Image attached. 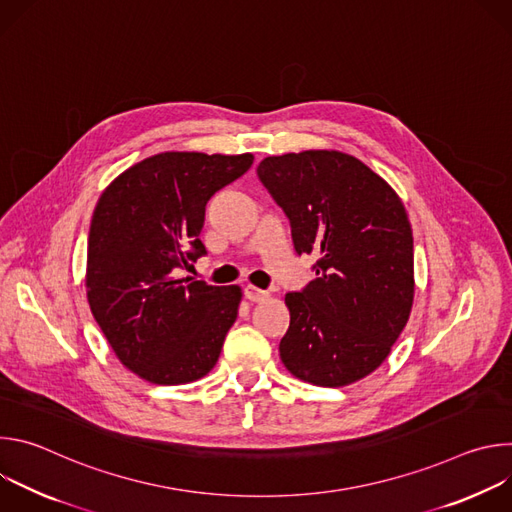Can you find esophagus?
Masks as SVG:
<instances>
[{
  "label": "esophagus",
  "instance_id": "1",
  "mask_svg": "<svg viewBox=\"0 0 512 512\" xmlns=\"http://www.w3.org/2000/svg\"><path fill=\"white\" fill-rule=\"evenodd\" d=\"M243 294H245V298L251 300V302H263V300L269 296L265 289H259V287H255V285H245Z\"/></svg>",
  "mask_w": 512,
  "mask_h": 512
}]
</instances>
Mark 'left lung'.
<instances>
[{
	"mask_svg": "<svg viewBox=\"0 0 512 512\" xmlns=\"http://www.w3.org/2000/svg\"><path fill=\"white\" fill-rule=\"evenodd\" d=\"M257 176L289 218L316 279L285 294V369L318 387L371 375L403 332L415 294L413 233L397 192L360 160L334 150L265 158Z\"/></svg>",
	"mask_w": 512,
	"mask_h": 512,
	"instance_id": "8db88e82",
	"label": "left lung"
}]
</instances>
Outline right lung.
Returning <instances> with one entry per match:
<instances>
[{
	"instance_id": "right-lung-1",
	"label": "right lung",
	"mask_w": 512,
	"mask_h": 512,
	"mask_svg": "<svg viewBox=\"0 0 512 512\" xmlns=\"http://www.w3.org/2000/svg\"><path fill=\"white\" fill-rule=\"evenodd\" d=\"M253 154L164 152L127 168L101 194L89 231L87 298L117 358L154 385L212 371L237 320L239 285L178 277L206 253L210 196L241 178Z\"/></svg>"
}]
</instances>
